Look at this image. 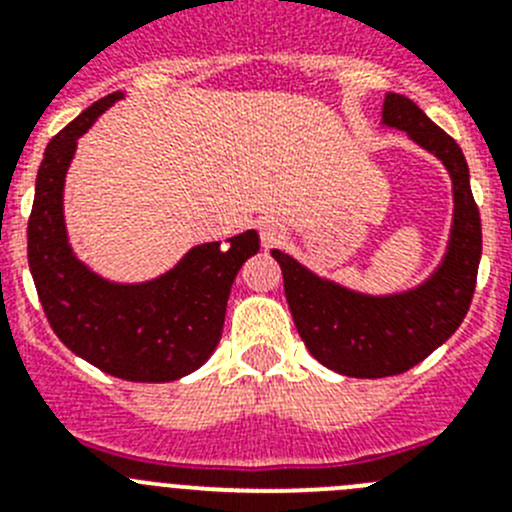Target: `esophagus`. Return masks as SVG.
I'll use <instances>...</instances> for the list:
<instances>
[{
  "mask_svg": "<svg viewBox=\"0 0 512 512\" xmlns=\"http://www.w3.org/2000/svg\"><path fill=\"white\" fill-rule=\"evenodd\" d=\"M282 238H284L282 225L274 223V220H264V223H261V243H264V248L277 246V243H282Z\"/></svg>",
  "mask_w": 512,
  "mask_h": 512,
  "instance_id": "obj_1",
  "label": "esophagus"
}]
</instances>
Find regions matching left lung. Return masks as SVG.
Returning a JSON list of instances; mask_svg holds the SVG:
<instances>
[{"label":"left lung","mask_w":512,"mask_h":512,"mask_svg":"<svg viewBox=\"0 0 512 512\" xmlns=\"http://www.w3.org/2000/svg\"><path fill=\"white\" fill-rule=\"evenodd\" d=\"M382 120L436 153L454 179V233L436 277L408 295L364 297L323 282L295 259L274 251L284 274L287 305L307 351L333 372L359 379L408 372L433 354L467 315L482 256L479 207L456 140L402 94H387Z\"/></svg>","instance_id":"left-lung-1"}]
</instances>
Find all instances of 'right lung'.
I'll return each mask as SVG.
<instances>
[{
    "label": "right lung",
    "instance_id": "1",
    "mask_svg": "<svg viewBox=\"0 0 512 512\" xmlns=\"http://www.w3.org/2000/svg\"><path fill=\"white\" fill-rule=\"evenodd\" d=\"M120 97L94 102L45 148L27 220V261L45 318L76 356L128 382H171L215 351L233 279L259 251V235L248 230L228 246L192 248L169 274L135 287L104 282L81 266L63 228V176L76 138Z\"/></svg>",
    "mask_w": 512,
    "mask_h": 512
}]
</instances>
